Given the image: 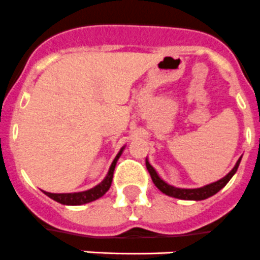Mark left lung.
I'll return each mask as SVG.
<instances>
[{"instance_id":"1","label":"left lung","mask_w":260,"mask_h":260,"mask_svg":"<svg viewBox=\"0 0 260 260\" xmlns=\"http://www.w3.org/2000/svg\"><path fill=\"white\" fill-rule=\"evenodd\" d=\"M239 162H241V158L237 161L235 167L231 169V172L229 174H226L223 178L221 180L215 181L213 184H209L206 186L197 187V189H181V187H174L172 185L167 184L165 181L161 180L160 176L157 174V172L154 171L153 167L150 165L149 161H145V165H147V169L149 172L150 177H152V181L153 184L156 185L164 194L167 196H171V197L174 198H180V200H189V201H201V200H206V198L214 196L215 193L221 190L224 185L228 184L230 178L235 174V172L238 171V167H239Z\"/></svg>"}]
</instances>
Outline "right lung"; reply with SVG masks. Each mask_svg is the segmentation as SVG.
Wrapping results in <instances>:
<instances>
[{"label":"right lung","instance_id":"add662e5","mask_svg":"<svg viewBox=\"0 0 260 260\" xmlns=\"http://www.w3.org/2000/svg\"><path fill=\"white\" fill-rule=\"evenodd\" d=\"M124 147L120 149V152L117 153V156L115 157V160L112 161L110 167V171H108V174L107 177L104 178L99 185H96L92 189L86 191H79V193H49V191H43L46 196H49L51 200L56 201L62 205H83V204H88V202H92V201L98 200L102 196L108 191L111 184H112V177H113V171H115V167H116V162L119 160V157L121 156V152H123Z\"/></svg>","mask_w":260,"mask_h":260}]
</instances>
